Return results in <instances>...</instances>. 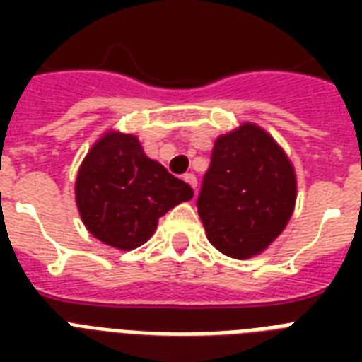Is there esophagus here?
Returning a JSON list of instances; mask_svg holds the SVG:
<instances>
[{"label": "esophagus", "instance_id": "obj_1", "mask_svg": "<svg viewBox=\"0 0 362 362\" xmlns=\"http://www.w3.org/2000/svg\"><path fill=\"white\" fill-rule=\"evenodd\" d=\"M184 180H186L193 189H197V178H195V175H192V173H189V175H184Z\"/></svg>", "mask_w": 362, "mask_h": 362}]
</instances>
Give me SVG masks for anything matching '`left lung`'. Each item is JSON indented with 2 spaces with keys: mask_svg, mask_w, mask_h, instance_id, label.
Segmentation results:
<instances>
[{
  "mask_svg": "<svg viewBox=\"0 0 362 362\" xmlns=\"http://www.w3.org/2000/svg\"><path fill=\"white\" fill-rule=\"evenodd\" d=\"M297 175L270 133L244 122L216 139L197 209L206 238L223 255L263 253L291 220Z\"/></svg>",
  "mask_w": 362,
  "mask_h": 362,
  "instance_id": "left-lung-1",
  "label": "left lung"
}]
</instances>
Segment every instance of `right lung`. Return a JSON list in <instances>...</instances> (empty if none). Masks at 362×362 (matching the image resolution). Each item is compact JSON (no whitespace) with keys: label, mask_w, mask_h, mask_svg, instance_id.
Here are the masks:
<instances>
[{"label":"right lung","mask_w":362,"mask_h":362,"mask_svg":"<svg viewBox=\"0 0 362 362\" xmlns=\"http://www.w3.org/2000/svg\"><path fill=\"white\" fill-rule=\"evenodd\" d=\"M192 197V187L148 158L135 135L115 129L93 142L75 182L82 223L122 252L142 246L161 216Z\"/></svg>","instance_id":"obj_1"}]
</instances>
